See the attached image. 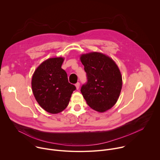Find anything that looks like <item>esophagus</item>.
I'll use <instances>...</instances> for the list:
<instances>
[{
  "label": "esophagus",
  "mask_w": 160,
  "mask_h": 160,
  "mask_svg": "<svg viewBox=\"0 0 160 160\" xmlns=\"http://www.w3.org/2000/svg\"><path fill=\"white\" fill-rule=\"evenodd\" d=\"M75 86H76L77 89V90H78V89H79V88H80V83H79V82H77V83L75 84Z\"/></svg>",
  "instance_id": "34e87169"
}]
</instances>
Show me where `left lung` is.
Wrapping results in <instances>:
<instances>
[{"mask_svg": "<svg viewBox=\"0 0 160 160\" xmlns=\"http://www.w3.org/2000/svg\"><path fill=\"white\" fill-rule=\"evenodd\" d=\"M80 60L87 78L80 91L87 104L98 112L109 109L117 102L122 87L118 66L109 57L96 52L82 54Z\"/></svg>", "mask_w": 160, "mask_h": 160, "instance_id": "1", "label": "left lung"}]
</instances>
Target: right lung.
<instances>
[{"label":"right lung","mask_w":160,"mask_h":160,"mask_svg":"<svg viewBox=\"0 0 160 160\" xmlns=\"http://www.w3.org/2000/svg\"><path fill=\"white\" fill-rule=\"evenodd\" d=\"M62 58H49L41 63L32 79L33 95L46 111L56 114L68 105L76 87L68 82L66 72L61 68Z\"/></svg>","instance_id":"right-lung-1"}]
</instances>
